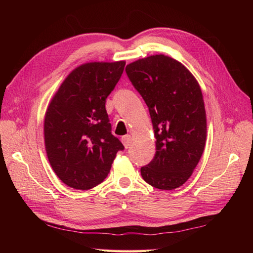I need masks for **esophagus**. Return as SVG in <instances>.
I'll list each match as a JSON object with an SVG mask.
<instances>
[{
  "label": "esophagus",
  "instance_id": "34e87169",
  "mask_svg": "<svg viewBox=\"0 0 253 253\" xmlns=\"http://www.w3.org/2000/svg\"><path fill=\"white\" fill-rule=\"evenodd\" d=\"M130 140H131L130 135H126V136H124V137L122 138V142H123V144H124V147H125L126 149L129 148V146H130Z\"/></svg>",
  "mask_w": 253,
  "mask_h": 253
}]
</instances>
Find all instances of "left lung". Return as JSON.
Segmentation results:
<instances>
[{
    "label": "left lung",
    "mask_w": 253,
    "mask_h": 253,
    "mask_svg": "<svg viewBox=\"0 0 253 253\" xmlns=\"http://www.w3.org/2000/svg\"><path fill=\"white\" fill-rule=\"evenodd\" d=\"M127 76L149 107L155 155L141 168L144 181L161 190L182 186L201 159L207 139L203 95L195 76L163 54L126 66Z\"/></svg>",
    "instance_id": "8db88e82"
}]
</instances>
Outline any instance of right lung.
<instances>
[{
    "mask_svg": "<svg viewBox=\"0 0 253 253\" xmlns=\"http://www.w3.org/2000/svg\"><path fill=\"white\" fill-rule=\"evenodd\" d=\"M125 61L91 62L75 68L47 106L44 143L49 162L64 184L88 190L110 173L123 143L112 135L105 100Z\"/></svg>",
    "mask_w": 253,
    "mask_h": 253,
    "instance_id": "add662e5",
    "label": "right lung"
}]
</instances>
